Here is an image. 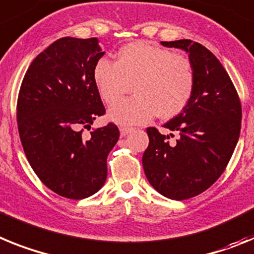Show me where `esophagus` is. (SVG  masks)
<instances>
[{
    "label": "esophagus",
    "mask_w": 254,
    "mask_h": 254,
    "mask_svg": "<svg viewBox=\"0 0 254 254\" xmlns=\"http://www.w3.org/2000/svg\"><path fill=\"white\" fill-rule=\"evenodd\" d=\"M133 127H120V134L123 136L124 135H127V134L129 133H131V131H133Z\"/></svg>",
    "instance_id": "obj_1"
}]
</instances>
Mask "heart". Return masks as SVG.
<instances>
[{
    "label": "heart",
    "instance_id": "heart-1",
    "mask_svg": "<svg viewBox=\"0 0 254 254\" xmlns=\"http://www.w3.org/2000/svg\"><path fill=\"white\" fill-rule=\"evenodd\" d=\"M93 81L107 105L120 99L132 85L136 96L115 104L109 118L121 125H135L156 115L162 119L179 115L193 97L195 69L185 55L148 42H134L120 48L115 63L105 57L97 60Z\"/></svg>",
    "mask_w": 254,
    "mask_h": 254
}]
</instances>
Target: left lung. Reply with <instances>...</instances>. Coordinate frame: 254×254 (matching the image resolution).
Returning a JSON list of instances; mask_svg holds the SVG:
<instances>
[{
  "instance_id": "obj_1",
  "label": "left lung",
  "mask_w": 254,
  "mask_h": 254,
  "mask_svg": "<svg viewBox=\"0 0 254 254\" xmlns=\"http://www.w3.org/2000/svg\"><path fill=\"white\" fill-rule=\"evenodd\" d=\"M189 54L195 69V88L188 106L164 125V135L147 127L149 144L143 169L158 193L184 200L203 193L224 173L239 139L242 105L230 76L215 55L190 39L161 42ZM178 135L169 144V136Z\"/></svg>"
}]
</instances>
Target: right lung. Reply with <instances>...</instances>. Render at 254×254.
<instances>
[{
    "label": "right lung",
    "mask_w": 254,
    "mask_h": 254,
    "mask_svg": "<svg viewBox=\"0 0 254 254\" xmlns=\"http://www.w3.org/2000/svg\"><path fill=\"white\" fill-rule=\"evenodd\" d=\"M103 54L97 38L57 39L30 64L17 96V129L30 166L47 188L70 199L102 188L120 136L114 123L83 135L106 114L93 81Z\"/></svg>",
    "instance_id": "add662e5"
}]
</instances>
